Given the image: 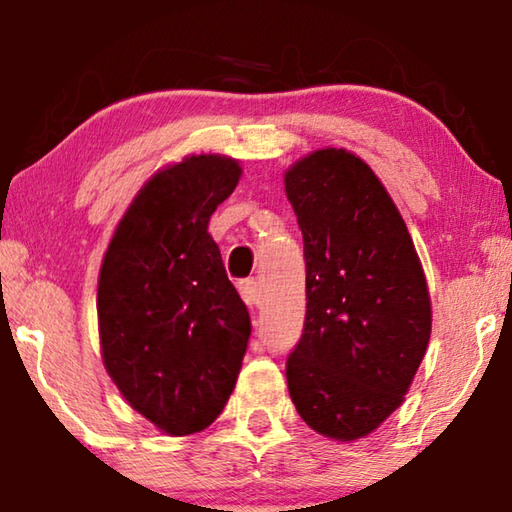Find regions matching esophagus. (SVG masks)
Returning a JSON list of instances; mask_svg holds the SVG:
<instances>
[{
    "mask_svg": "<svg viewBox=\"0 0 512 512\" xmlns=\"http://www.w3.org/2000/svg\"><path fill=\"white\" fill-rule=\"evenodd\" d=\"M239 293H241V298H244L248 307L259 305V289H257L255 280H241L239 282Z\"/></svg>",
    "mask_w": 512,
    "mask_h": 512,
    "instance_id": "obj_1",
    "label": "esophagus"
}]
</instances>
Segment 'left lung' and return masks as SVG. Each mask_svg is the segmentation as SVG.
I'll return each instance as SVG.
<instances>
[{"label":"left lung","mask_w":512,"mask_h":512,"mask_svg":"<svg viewBox=\"0 0 512 512\" xmlns=\"http://www.w3.org/2000/svg\"><path fill=\"white\" fill-rule=\"evenodd\" d=\"M305 241L307 316L287 361L311 429L350 443L404 402L431 336V298L400 210L359 155L318 149L284 171Z\"/></svg>","instance_id":"obj_1"}]
</instances>
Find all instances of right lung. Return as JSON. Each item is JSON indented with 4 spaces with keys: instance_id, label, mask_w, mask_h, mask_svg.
Instances as JSON below:
<instances>
[{
    "instance_id": "right-lung-1",
    "label": "right lung",
    "mask_w": 512,
    "mask_h": 512,
    "mask_svg": "<svg viewBox=\"0 0 512 512\" xmlns=\"http://www.w3.org/2000/svg\"><path fill=\"white\" fill-rule=\"evenodd\" d=\"M239 178V160L219 153L155 171L101 262L103 366L124 400L167 436H189L219 418L248 348V309L207 232Z\"/></svg>"
}]
</instances>
